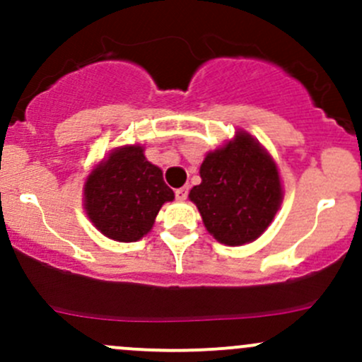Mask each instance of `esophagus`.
<instances>
[{"instance_id":"obj_1","label":"esophagus","mask_w":362,"mask_h":362,"mask_svg":"<svg viewBox=\"0 0 362 362\" xmlns=\"http://www.w3.org/2000/svg\"><path fill=\"white\" fill-rule=\"evenodd\" d=\"M187 194H189V189L187 187L175 189V196H177V199H180V202H184V199L187 198Z\"/></svg>"}]
</instances>
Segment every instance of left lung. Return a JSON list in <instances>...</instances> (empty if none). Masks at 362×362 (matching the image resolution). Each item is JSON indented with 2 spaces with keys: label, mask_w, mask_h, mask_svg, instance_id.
<instances>
[{
  "label": "left lung",
  "mask_w": 362,
  "mask_h": 362,
  "mask_svg": "<svg viewBox=\"0 0 362 362\" xmlns=\"http://www.w3.org/2000/svg\"><path fill=\"white\" fill-rule=\"evenodd\" d=\"M202 184L189 192L203 224L217 242L238 247L257 240L279 211L284 192L272 156L245 131L214 152L199 168Z\"/></svg>",
  "instance_id": "8db88e82"
}]
</instances>
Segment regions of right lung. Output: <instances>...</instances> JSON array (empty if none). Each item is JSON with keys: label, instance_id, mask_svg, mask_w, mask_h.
<instances>
[{"label": "right lung", "instance_id": "right-lung-1", "mask_svg": "<svg viewBox=\"0 0 362 362\" xmlns=\"http://www.w3.org/2000/svg\"><path fill=\"white\" fill-rule=\"evenodd\" d=\"M173 198L160 168L148 163L140 145L112 151L83 185L87 217L107 238L124 243L144 238L160 206Z\"/></svg>", "mask_w": 362, "mask_h": 362}]
</instances>
